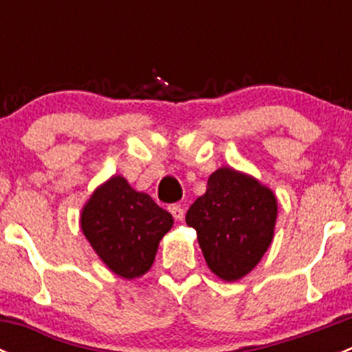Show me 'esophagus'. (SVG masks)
<instances>
[{
  "label": "esophagus",
  "instance_id": "esophagus-1",
  "mask_svg": "<svg viewBox=\"0 0 352 352\" xmlns=\"http://www.w3.org/2000/svg\"><path fill=\"white\" fill-rule=\"evenodd\" d=\"M168 211L172 212V216L177 219V221H182L184 219V208H180L179 204H172L168 208Z\"/></svg>",
  "mask_w": 352,
  "mask_h": 352
}]
</instances>
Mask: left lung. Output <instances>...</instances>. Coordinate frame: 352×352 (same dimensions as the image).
Segmentation results:
<instances>
[{
	"instance_id": "1",
	"label": "left lung",
	"mask_w": 352,
	"mask_h": 352,
	"mask_svg": "<svg viewBox=\"0 0 352 352\" xmlns=\"http://www.w3.org/2000/svg\"><path fill=\"white\" fill-rule=\"evenodd\" d=\"M278 201L269 187L230 166L208 179L186 223L197 232L208 267L223 281H239L261 262L274 236Z\"/></svg>"
}]
</instances>
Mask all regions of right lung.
<instances>
[{
    "instance_id": "right-lung-1",
    "label": "right lung",
    "mask_w": 352,
    "mask_h": 352,
    "mask_svg": "<svg viewBox=\"0 0 352 352\" xmlns=\"http://www.w3.org/2000/svg\"><path fill=\"white\" fill-rule=\"evenodd\" d=\"M81 230L113 274L134 279L155 262L160 240L173 218L148 194L138 192L120 175L95 189L81 211Z\"/></svg>"
}]
</instances>
